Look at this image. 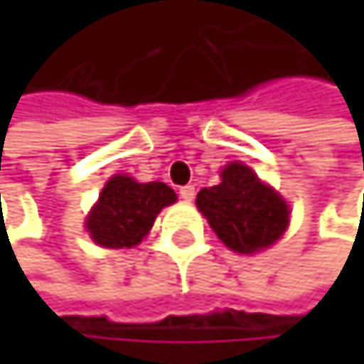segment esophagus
I'll use <instances>...</instances> for the list:
<instances>
[{
    "mask_svg": "<svg viewBox=\"0 0 364 364\" xmlns=\"http://www.w3.org/2000/svg\"><path fill=\"white\" fill-rule=\"evenodd\" d=\"M179 196H181L185 202H191L193 196H196V187L193 185H183L181 189H179Z\"/></svg>",
    "mask_w": 364,
    "mask_h": 364,
    "instance_id": "esophagus-1",
    "label": "esophagus"
}]
</instances>
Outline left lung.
<instances>
[{"mask_svg":"<svg viewBox=\"0 0 364 364\" xmlns=\"http://www.w3.org/2000/svg\"><path fill=\"white\" fill-rule=\"evenodd\" d=\"M213 232L236 253H255L274 245L289 225L287 202L240 162L223 168L221 183L196 198Z\"/></svg>","mask_w":364,"mask_h":364,"instance_id":"1","label":"left lung"}]
</instances>
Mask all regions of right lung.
Wrapping results in <instances>:
<instances>
[{
	"label": "right lung",
	"mask_w": 364,
	"mask_h": 364,
	"mask_svg": "<svg viewBox=\"0 0 364 364\" xmlns=\"http://www.w3.org/2000/svg\"><path fill=\"white\" fill-rule=\"evenodd\" d=\"M175 200L177 193L166 183H136L117 175L103 187L86 228L101 247L130 249L147 236L156 215Z\"/></svg>",
	"instance_id": "1"
}]
</instances>
